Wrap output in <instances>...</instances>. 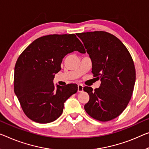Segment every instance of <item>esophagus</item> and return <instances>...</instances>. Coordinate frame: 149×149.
I'll list each match as a JSON object with an SVG mask.
<instances>
[{
  "instance_id": "esophagus-1",
  "label": "esophagus",
  "mask_w": 149,
  "mask_h": 149,
  "mask_svg": "<svg viewBox=\"0 0 149 149\" xmlns=\"http://www.w3.org/2000/svg\"><path fill=\"white\" fill-rule=\"evenodd\" d=\"M83 91V85L82 84H78V92L81 93Z\"/></svg>"
}]
</instances>
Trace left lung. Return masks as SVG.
<instances>
[{
	"instance_id": "8db88e82",
	"label": "left lung",
	"mask_w": 149,
	"mask_h": 149,
	"mask_svg": "<svg viewBox=\"0 0 149 149\" xmlns=\"http://www.w3.org/2000/svg\"><path fill=\"white\" fill-rule=\"evenodd\" d=\"M92 61L94 77L101 83L95 91L83 90L89 95L84 110L100 121L114 119L123 113L133 92L136 72L132 58L124 44L104 31L77 33Z\"/></svg>"
}]
</instances>
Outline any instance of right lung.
Returning a JSON list of instances; mask_svg holds the SVG:
<instances>
[{"instance_id":"add662e5","label":"right lung","mask_w":149,"mask_h":149,"mask_svg":"<svg viewBox=\"0 0 149 149\" xmlns=\"http://www.w3.org/2000/svg\"><path fill=\"white\" fill-rule=\"evenodd\" d=\"M74 51L85 53L76 35H51L34 40L22 52L15 67L14 89L24 114L38 123L56 120L64 104L76 93V84L54 85V75L61 70V63Z\"/></svg>"}]
</instances>
